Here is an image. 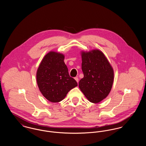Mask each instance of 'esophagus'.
I'll use <instances>...</instances> for the list:
<instances>
[{
	"label": "esophagus",
	"instance_id": "obj_1",
	"mask_svg": "<svg viewBox=\"0 0 146 146\" xmlns=\"http://www.w3.org/2000/svg\"><path fill=\"white\" fill-rule=\"evenodd\" d=\"M74 79H75V80H76V82H77V83H78V82H79V78H78V77H75V78H74Z\"/></svg>",
	"mask_w": 146,
	"mask_h": 146
}]
</instances>
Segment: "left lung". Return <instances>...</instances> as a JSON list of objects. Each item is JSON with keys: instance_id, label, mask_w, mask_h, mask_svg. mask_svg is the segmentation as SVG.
I'll list each match as a JSON object with an SVG mask.
<instances>
[{"instance_id": "obj_1", "label": "left lung", "mask_w": 146, "mask_h": 146, "mask_svg": "<svg viewBox=\"0 0 146 146\" xmlns=\"http://www.w3.org/2000/svg\"><path fill=\"white\" fill-rule=\"evenodd\" d=\"M82 57L84 77L79 82V87L90 102L97 104L111 90L113 70L104 54L98 50L83 52Z\"/></svg>"}]
</instances>
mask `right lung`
I'll list each match as a JSON object with an SVG mask.
<instances>
[{
	"label": "right lung",
	"instance_id": "obj_1",
	"mask_svg": "<svg viewBox=\"0 0 146 146\" xmlns=\"http://www.w3.org/2000/svg\"><path fill=\"white\" fill-rule=\"evenodd\" d=\"M61 54L50 52L44 57L36 73V82L42 95L49 101L58 102L71 89L77 86L70 77Z\"/></svg>",
	"mask_w": 146,
	"mask_h": 146
}]
</instances>
